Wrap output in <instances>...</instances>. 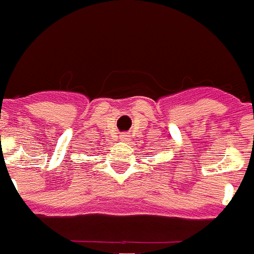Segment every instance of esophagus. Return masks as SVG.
<instances>
[{
    "label": "esophagus",
    "mask_w": 254,
    "mask_h": 254,
    "mask_svg": "<svg viewBox=\"0 0 254 254\" xmlns=\"http://www.w3.org/2000/svg\"><path fill=\"white\" fill-rule=\"evenodd\" d=\"M121 141H123V142L129 141V135H128V133H122V135H121Z\"/></svg>",
    "instance_id": "1"
}]
</instances>
